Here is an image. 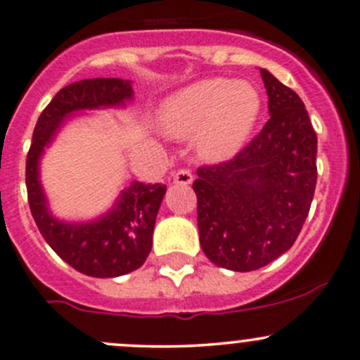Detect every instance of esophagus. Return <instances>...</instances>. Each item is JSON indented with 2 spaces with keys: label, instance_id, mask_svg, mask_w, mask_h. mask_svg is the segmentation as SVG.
<instances>
[{
  "label": "esophagus",
  "instance_id": "1",
  "mask_svg": "<svg viewBox=\"0 0 360 360\" xmlns=\"http://www.w3.org/2000/svg\"><path fill=\"white\" fill-rule=\"evenodd\" d=\"M191 181H193V174H191L190 169L181 167V169H177L176 172H174V183H177V184H191Z\"/></svg>",
  "mask_w": 360,
  "mask_h": 360
}]
</instances>
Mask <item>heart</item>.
I'll return each instance as SVG.
<instances>
[{"label": "heart", "instance_id": "heart-1", "mask_svg": "<svg viewBox=\"0 0 360 360\" xmlns=\"http://www.w3.org/2000/svg\"><path fill=\"white\" fill-rule=\"evenodd\" d=\"M260 110L262 98L250 82L203 79L165 100L160 126L174 138H186L196 132L200 157L219 162L243 148Z\"/></svg>", "mask_w": 360, "mask_h": 360}]
</instances>
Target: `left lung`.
I'll list each match as a JSON object with an SVG mask.
<instances>
[{"label": "left lung", "instance_id": "1", "mask_svg": "<svg viewBox=\"0 0 360 360\" xmlns=\"http://www.w3.org/2000/svg\"><path fill=\"white\" fill-rule=\"evenodd\" d=\"M262 131L219 164L202 165L193 183L203 253L215 266L248 272L293 247L317 181V136L304 101L267 70Z\"/></svg>", "mask_w": 360, "mask_h": 360}]
</instances>
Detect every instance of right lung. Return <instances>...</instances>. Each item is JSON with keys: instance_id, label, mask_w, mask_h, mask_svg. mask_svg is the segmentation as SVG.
I'll return each mask as SVG.
<instances>
[{"instance_id": "add662e5", "label": "right lung", "mask_w": 360, "mask_h": 360, "mask_svg": "<svg viewBox=\"0 0 360 360\" xmlns=\"http://www.w3.org/2000/svg\"><path fill=\"white\" fill-rule=\"evenodd\" d=\"M131 98L132 88L124 79H84L65 86L41 112L25 162L27 200L37 229L60 259L93 278H115L145 264L151 250L155 219L167 186L132 181L115 209L103 219L81 226L65 224L48 214L37 179V162L69 113L122 105Z\"/></svg>"}]
</instances>
